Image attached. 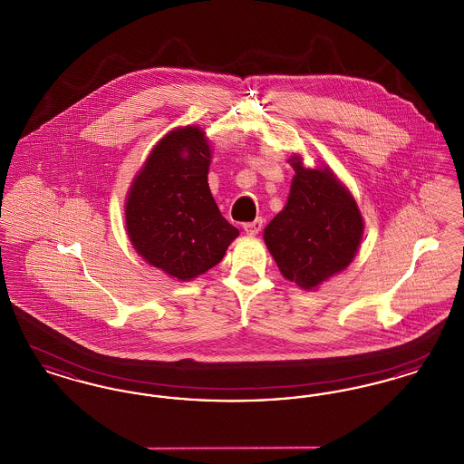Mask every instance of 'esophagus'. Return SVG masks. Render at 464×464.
Listing matches in <instances>:
<instances>
[{
	"label": "esophagus",
	"mask_w": 464,
	"mask_h": 464,
	"mask_svg": "<svg viewBox=\"0 0 464 464\" xmlns=\"http://www.w3.org/2000/svg\"><path fill=\"white\" fill-rule=\"evenodd\" d=\"M261 227H263V219H256V221L245 222V224H243L245 233H246V235H250V237L257 235V233L261 231Z\"/></svg>",
	"instance_id": "34e87169"
}]
</instances>
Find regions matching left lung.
Wrapping results in <instances>:
<instances>
[{
	"label": "left lung",
	"mask_w": 464,
	"mask_h": 464,
	"mask_svg": "<svg viewBox=\"0 0 464 464\" xmlns=\"http://www.w3.org/2000/svg\"><path fill=\"white\" fill-rule=\"evenodd\" d=\"M288 161L295 176L287 205L266 226V246L287 280L314 290L353 261L363 219L329 167L306 169L297 155Z\"/></svg>",
	"instance_id": "8db88e82"
}]
</instances>
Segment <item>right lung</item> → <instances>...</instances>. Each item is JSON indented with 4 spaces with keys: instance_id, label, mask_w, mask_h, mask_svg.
<instances>
[{
    "instance_id": "1",
    "label": "right lung",
    "mask_w": 464,
    "mask_h": 464,
    "mask_svg": "<svg viewBox=\"0 0 464 464\" xmlns=\"http://www.w3.org/2000/svg\"><path fill=\"white\" fill-rule=\"evenodd\" d=\"M210 144L199 127L167 133L133 177L125 201L137 254L180 282L219 265L238 237L208 188Z\"/></svg>"
}]
</instances>
